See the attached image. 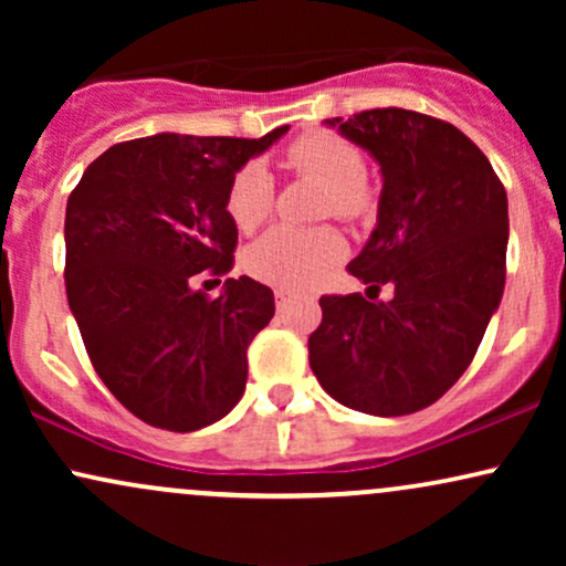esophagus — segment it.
<instances>
[{
	"instance_id": "1",
	"label": "esophagus",
	"mask_w": 566,
	"mask_h": 566,
	"mask_svg": "<svg viewBox=\"0 0 566 566\" xmlns=\"http://www.w3.org/2000/svg\"><path fill=\"white\" fill-rule=\"evenodd\" d=\"M274 295H276V308H279V311L287 308V303H290V292H287V290H276Z\"/></svg>"
}]
</instances>
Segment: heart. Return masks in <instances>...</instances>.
Here are the masks:
<instances>
[{"instance_id":"b5f03b06","label":"heart","mask_w":566,"mask_h":566,"mask_svg":"<svg viewBox=\"0 0 566 566\" xmlns=\"http://www.w3.org/2000/svg\"><path fill=\"white\" fill-rule=\"evenodd\" d=\"M284 165L324 186L322 210L354 220L369 207L365 159L354 143L335 133H308L284 151ZM274 207V180L263 165H247L233 175L226 210L239 231H255ZM343 239L333 229H287L276 226L247 250L244 265L252 276L274 287L297 290L316 282L340 261Z\"/></svg>"}]
</instances>
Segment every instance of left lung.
Returning <instances> with one entry per match:
<instances>
[{"label":"left lung","instance_id":"obj_1","mask_svg":"<svg viewBox=\"0 0 566 566\" xmlns=\"http://www.w3.org/2000/svg\"><path fill=\"white\" fill-rule=\"evenodd\" d=\"M380 167L378 223L348 271L367 296L324 295L308 361L356 412H418L465 373L505 287L509 197L458 127L407 108L324 119ZM382 283L395 297L378 302Z\"/></svg>","mask_w":566,"mask_h":566}]
</instances>
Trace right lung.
<instances>
[{"label": "right lung", "instance_id": "obj_1", "mask_svg": "<svg viewBox=\"0 0 566 566\" xmlns=\"http://www.w3.org/2000/svg\"><path fill=\"white\" fill-rule=\"evenodd\" d=\"M287 129L258 140L159 133L116 143L71 191L69 308L95 373L143 423L199 431L242 399L247 346L274 316V292L239 276L210 301L193 282L231 269L233 175Z\"/></svg>", "mask_w": 566, "mask_h": 566}]
</instances>
